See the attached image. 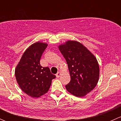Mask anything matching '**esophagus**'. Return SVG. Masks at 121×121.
Returning <instances> with one entry per match:
<instances>
[{
	"mask_svg": "<svg viewBox=\"0 0 121 121\" xmlns=\"http://www.w3.org/2000/svg\"><path fill=\"white\" fill-rule=\"evenodd\" d=\"M56 77H57V78L60 77V75H61V73H60V72H58V73L56 74Z\"/></svg>",
	"mask_w": 121,
	"mask_h": 121,
	"instance_id": "1",
	"label": "esophagus"
}]
</instances>
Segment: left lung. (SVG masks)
<instances>
[{"label": "left lung", "instance_id": "left-lung-1", "mask_svg": "<svg viewBox=\"0 0 121 121\" xmlns=\"http://www.w3.org/2000/svg\"><path fill=\"white\" fill-rule=\"evenodd\" d=\"M59 50L68 64L71 80L67 90L78 97H84L97 85L99 75L98 63L95 56L82 44L68 41Z\"/></svg>", "mask_w": 121, "mask_h": 121}]
</instances>
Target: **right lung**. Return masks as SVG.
<instances>
[{"mask_svg":"<svg viewBox=\"0 0 121 121\" xmlns=\"http://www.w3.org/2000/svg\"><path fill=\"white\" fill-rule=\"evenodd\" d=\"M47 44L37 42L23 54L15 69L17 82L23 92L32 97H40L48 91L56 75L50 68L43 67L40 61Z\"/></svg>","mask_w":121,"mask_h":121,"instance_id":"add662e5","label":"right lung"}]
</instances>
